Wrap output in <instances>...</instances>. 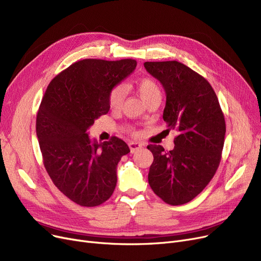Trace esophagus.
I'll list each match as a JSON object with an SVG mask.
<instances>
[{
    "label": "esophagus",
    "mask_w": 261,
    "mask_h": 261,
    "mask_svg": "<svg viewBox=\"0 0 261 261\" xmlns=\"http://www.w3.org/2000/svg\"><path fill=\"white\" fill-rule=\"evenodd\" d=\"M129 147H130L131 152L134 153L136 151H139V150H141L143 148V145L141 143H138V142H130Z\"/></svg>",
    "instance_id": "1"
}]
</instances>
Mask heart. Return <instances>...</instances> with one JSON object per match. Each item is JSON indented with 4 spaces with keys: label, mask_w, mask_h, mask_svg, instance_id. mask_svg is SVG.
Returning a JSON list of instances; mask_svg holds the SVG:
<instances>
[{
    "label": "heart",
    "mask_w": 261,
    "mask_h": 261,
    "mask_svg": "<svg viewBox=\"0 0 261 261\" xmlns=\"http://www.w3.org/2000/svg\"><path fill=\"white\" fill-rule=\"evenodd\" d=\"M134 87L141 95V97L147 103L153 99H161L162 98V90L158 82L150 78L144 77L138 80L134 84ZM126 96V90L121 86H115L111 89L109 94V102L111 108L119 109L123 102Z\"/></svg>",
    "instance_id": "obj_1"
}]
</instances>
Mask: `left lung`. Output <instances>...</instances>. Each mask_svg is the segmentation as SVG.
I'll return each mask as SVG.
<instances>
[{
  "label": "left lung",
  "instance_id": "1",
  "mask_svg": "<svg viewBox=\"0 0 261 261\" xmlns=\"http://www.w3.org/2000/svg\"><path fill=\"white\" fill-rule=\"evenodd\" d=\"M146 71L166 92L163 118L175 130L174 148L149 145L153 163L148 182L154 194L170 205L197 197L215 175L221 161L225 120L210 82L177 61L145 62Z\"/></svg>",
  "mask_w": 261,
  "mask_h": 261
}]
</instances>
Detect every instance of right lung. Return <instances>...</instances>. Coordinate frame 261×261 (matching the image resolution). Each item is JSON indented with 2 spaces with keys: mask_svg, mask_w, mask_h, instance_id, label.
Returning <instances> with one entry per match:
<instances>
[{
  "mask_svg": "<svg viewBox=\"0 0 261 261\" xmlns=\"http://www.w3.org/2000/svg\"><path fill=\"white\" fill-rule=\"evenodd\" d=\"M135 67L132 59L80 60L50 81L41 101L36 131L44 167L61 193L81 206H97L112 196L117 164L130 152L116 136L98 143L88 130L109 112L111 89Z\"/></svg>",
  "mask_w": 261,
  "mask_h": 261,
  "instance_id": "add662e5",
  "label": "right lung"
}]
</instances>
